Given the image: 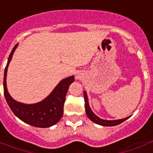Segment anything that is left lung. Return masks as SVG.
<instances>
[{"mask_svg":"<svg viewBox=\"0 0 153 153\" xmlns=\"http://www.w3.org/2000/svg\"><path fill=\"white\" fill-rule=\"evenodd\" d=\"M83 94L84 98H85V109H86V115H87V117H88L89 118L91 119L92 121H94V123L98 124V125H100V126H115L119 125V124L122 123L123 121H125L129 117H126V118L124 119L112 120V121H109V120H103V119L98 117L94 114L93 111L91 110V107H90V105H89L88 98H87V94H86V91H84Z\"/></svg>","mask_w":153,"mask_h":153,"instance_id":"left-lung-1","label":"left lung"}]
</instances>
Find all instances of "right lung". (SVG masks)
Here are the masks:
<instances>
[{
	"instance_id": "obj_1",
	"label": "right lung",
	"mask_w": 153,
	"mask_h": 153,
	"mask_svg": "<svg viewBox=\"0 0 153 153\" xmlns=\"http://www.w3.org/2000/svg\"><path fill=\"white\" fill-rule=\"evenodd\" d=\"M18 44H16L8 59L4 74V94L6 102L13 114L25 123L30 126L48 128L59 121L63 114V105L70 85L74 82V77H67L59 82L55 88L46 98L35 104H25L16 102L8 94L6 86V76L9 62Z\"/></svg>"
}]
</instances>
